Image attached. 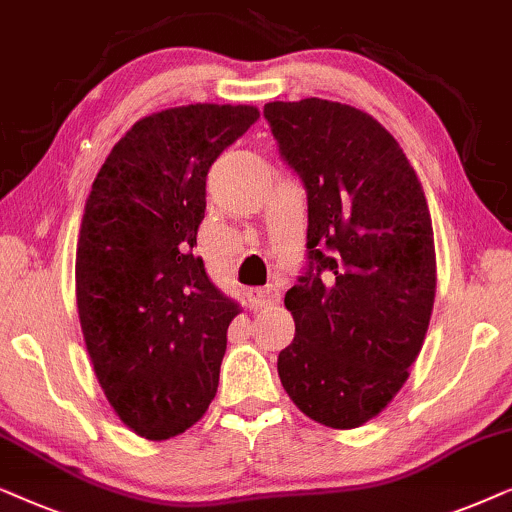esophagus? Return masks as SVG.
I'll use <instances>...</instances> for the list:
<instances>
[{"label":"esophagus","mask_w":512,"mask_h":512,"mask_svg":"<svg viewBox=\"0 0 512 512\" xmlns=\"http://www.w3.org/2000/svg\"><path fill=\"white\" fill-rule=\"evenodd\" d=\"M248 297H250L252 306H271V304L281 302V292H278L276 285H264V288L250 290Z\"/></svg>","instance_id":"esophagus-1"}]
</instances>
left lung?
<instances>
[{
    "mask_svg": "<svg viewBox=\"0 0 512 512\" xmlns=\"http://www.w3.org/2000/svg\"><path fill=\"white\" fill-rule=\"evenodd\" d=\"M264 119L309 206L278 377L306 417L358 428L391 403L424 346L435 299L424 189L393 135L356 107L269 102Z\"/></svg>",
    "mask_w": 512,
    "mask_h": 512,
    "instance_id": "1",
    "label": "left lung"
}]
</instances>
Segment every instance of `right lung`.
Masks as SVG:
<instances>
[{
    "label": "right lung",
    "mask_w": 512,
    "mask_h": 512,
    "mask_svg": "<svg viewBox=\"0 0 512 512\" xmlns=\"http://www.w3.org/2000/svg\"><path fill=\"white\" fill-rule=\"evenodd\" d=\"M260 119L187 105L140 119L102 163L77 245V306L95 377L147 440L185 433L217 393L236 302L194 257L217 156Z\"/></svg>",
    "instance_id": "right-lung-1"
}]
</instances>
